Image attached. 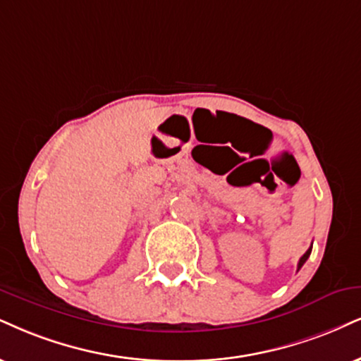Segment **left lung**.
I'll return each mask as SVG.
<instances>
[{
  "instance_id": "obj_1",
  "label": "left lung",
  "mask_w": 361,
  "mask_h": 361,
  "mask_svg": "<svg viewBox=\"0 0 361 361\" xmlns=\"http://www.w3.org/2000/svg\"><path fill=\"white\" fill-rule=\"evenodd\" d=\"M311 247H313V246H311ZM311 247L308 249V251H306V252H305V255H303V256H301V259H300V262H298V269H301V266H303V264H305V262H306V259H308V257H310V255H311Z\"/></svg>"
}]
</instances>
